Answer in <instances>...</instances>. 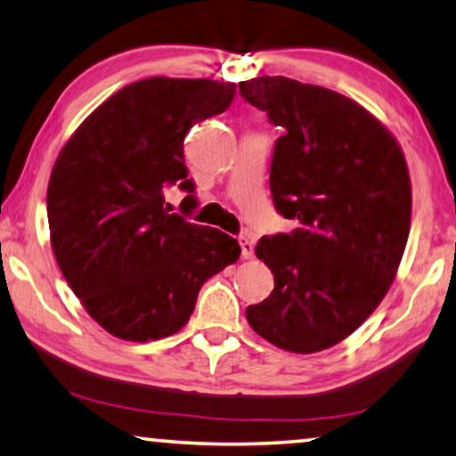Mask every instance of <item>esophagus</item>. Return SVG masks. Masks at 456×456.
Segmentation results:
<instances>
[{
  "mask_svg": "<svg viewBox=\"0 0 456 456\" xmlns=\"http://www.w3.org/2000/svg\"><path fill=\"white\" fill-rule=\"evenodd\" d=\"M240 246H241V256L246 257V260H249V257H254V241L248 240V237H241Z\"/></svg>",
  "mask_w": 456,
  "mask_h": 456,
  "instance_id": "1",
  "label": "esophagus"
}]
</instances>
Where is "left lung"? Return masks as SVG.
Segmentation results:
<instances>
[{"mask_svg": "<svg viewBox=\"0 0 456 456\" xmlns=\"http://www.w3.org/2000/svg\"><path fill=\"white\" fill-rule=\"evenodd\" d=\"M240 94L284 134L272 200L293 233L256 246L274 290L248 323L276 348L314 354L366 322L395 281L411 223V180L393 133L358 102L282 76L240 81Z\"/></svg>", "mask_w": 456, "mask_h": 456, "instance_id": "1", "label": "left lung"}]
</instances>
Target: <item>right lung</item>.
<instances>
[{"mask_svg": "<svg viewBox=\"0 0 456 456\" xmlns=\"http://www.w3.org/2000/svg\"><path fill=\"white\" fill-rule=\"evenodd\" d=\"M235 84L149 77L125 86L76 128L54 161L46 213L54 260L94 322L149 342L180 331L210 276L240 260L219 229L169 213L178 182L196 205L184 137L227 110Z\"/></svg>", "mask_w": 456, "mask_h": 456, "instance_id": "add662e5", "label": "right lung"}]
</instances>
